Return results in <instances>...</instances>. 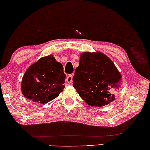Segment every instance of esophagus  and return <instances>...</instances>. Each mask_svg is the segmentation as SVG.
<instances>
[{
    "label": "esophagus",
    "mask_w": 150,
    "mask_h": 150,
    "mask_svg": "<svg viewBox=\"0 0 150 150\" xmlns=\"http://www.w3.org/2000/svg\"><path fill=\"white\" fill-rule=\"evenodd\" d=\"M66 80H67V82H68V83H71V82H73V75H68V76H67Z\"/></svg>",
    "instance_id": "obj_1"
}]
</instances>
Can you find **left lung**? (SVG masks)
Wrapping results in <instances>:
<instances>
[{"mask_svg":"<svg viewBox=\"0 0 150 150\" xmlns=\"http://www.w3.org/2000/svg\"><path fill=\"white\" fill-rule=\"evenodd\" d=\"M121 75L111 60L101 52L80 55L73 86L87 104L104 106L115 100L122 84Z\"/></svg>","mask_w":150,"mask_h":150,"instance_id":"left-lung-1","label":"left lung"}]
</instances>
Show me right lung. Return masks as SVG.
<instances>
[{"label":"right lung","instance_id":"1","mask_svg":"<svg viewBox=\"0 0 150 150\" xmlns=\"http://www.w3.org/2000/svg\"><path fill=\"white\" fill-rule=\"evenodd\" d=\"M65 75L63 65L53 55L41 58L32 64L22 77L21 89L27 99L45 104L63 92Z\"/></svg>","mask_w":150,"mask_h":150}]
</instances>
